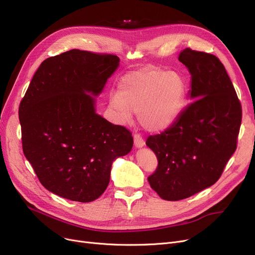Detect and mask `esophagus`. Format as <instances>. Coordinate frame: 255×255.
I'll return each instance as SVG.
<instances>
[{"label": "esophagus", "mask_w": 255, "mask_h": 255, "mask_svg": "<svg viewBox=\"0 0 255 255\" xmlns=\"http://www.w3.org/2000/svg\"><path fill=\"white\" fill-rule=\"evenodd\" d=\"M133 139H134V146H135V148L140 149V148H142L143 146H145V141H143L142 137L139 134H134Z\"/></svg>", "instance_id": "obj_1"}]
</instances>
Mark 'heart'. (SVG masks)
<instances>
[{
    "instance_id": "heart-1",
    "label": "heart",
    "mask_w": 255,
    "mask_h": 255,
    "mask_svg": "<svg viewBox=\"0 0 255 255\" xmlns=\"http://www.w3.org/2000/svg\"><path fill=\"white\" fill-rule=\"evenodd\" d=\"M185 98L186 85L179 74L149 66L124 76L109 104L121 123H129L137 113L143 128L159 132L180 118Z\"/></svg>"
}]
</instances>
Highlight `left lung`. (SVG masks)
I'll use <instances>...</instances> for the list:
<instances>
[{
  "mask_svg": "<svg viewBox=\"0 0 255 255\" xmlns=\"http://www.w3.org/2000/svg\"><path fill=\"white\" fill-rule=\"evenodd\" d=\"M191 73L187 106L176 123L148 137L157 169L148 181L160 198L178 201L215 184L237 149L242 107L229 76L216 56L182 50Z\"/></svg>",
  "mask_w": 255,
  "mask_h": 255,
  "instance_id": "left-lung-1",
  "label": "left lung"
}]
</instances>
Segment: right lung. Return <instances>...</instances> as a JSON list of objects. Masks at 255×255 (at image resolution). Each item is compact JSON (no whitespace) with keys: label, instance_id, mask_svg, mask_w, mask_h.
I'll return each instance as SVG.
<instances>
[{"label":"right lung","instance_id":"1","mask_svg":"<svg viewBox=\"0 0 255 255\" xmlns=\"http://www.w3.org/2000/svg\"><path fill=\"white\" fill-rule=\"evenodd\" d=\"M120 65L116 55L70 50L39 65L19 105L26 158L51 193L92 202L113 162L133 146L131 132L96 113V98Z\"/></svg>","mask_w":255,"mask_h":255}]
</instances>
